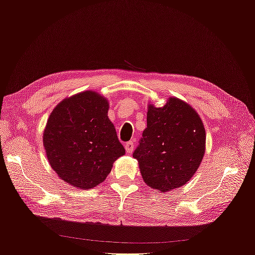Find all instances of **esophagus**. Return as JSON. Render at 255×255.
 Wrapping results in <instances>:
<instances>
[{
	"label": "esophagus",
	"instance_id": "esophagus-1",
	"mask_svg": "<svg viewBox=\"0 0 255 255\" xmlns=\"http://www.w3.org/2000/svg\"><path fill=\"white\" fill-rule=\"evenodd\" d=\"M125 146H126L127 153L130 154V153L133 152V150H134V142H133V141H128V142H127V143L125 144Z\"/></svg>",
	"mask_w": 255,
	"mask_h": 255
}]
</instances>
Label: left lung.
Wrapping results in <instances>:
<instances>
[{"instance_id": "obj_1", "label": "left lung", "mask_w": 255, "mask_h": 255, "mask_svg": "<svg viewBox=\"0 0 255 255\" xmlns=\"http://www.w3.org/2000/svg\"><path fill=\"white\" fill-rule=\"evenodd\" d=\"M205 128L198 113L171 97L161 107L148 105L146 128L133 153L144 183L167 192L186 184L201 164Z\"/></svg>"}]
</instances>
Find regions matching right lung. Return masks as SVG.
Listing matches in <instances>:
<instances>
[{"label": "right lung", "mask_w": 255, "mask_h": 255, "mask_svg": "<svg viewBox=\"0 0 255 255\" xmlns=\"http://www.w3.org/2000/svg\"><path fill=\"white\" fill-rule=\"evenodd\" d=\"M109 107L106 98L87 90L63 100L48 119L43 145L49 163L73 187L98 186L126 154L107 117Z\"/></svg>", "instance_id": "right-lung-1"}]
</instances>
